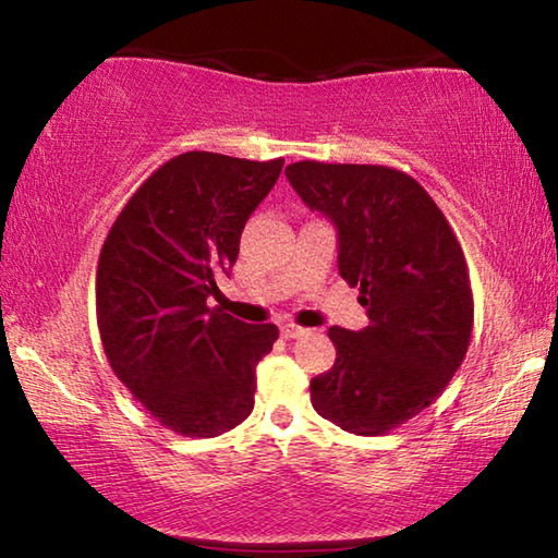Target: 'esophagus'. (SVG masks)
I'll list each match as a JSON object with an SVG mask.
<instances>
[{
    "label": "esophagus",
    "mask_w": 558,
    "mask_h": 558,
    "mask_svg": "<svg viewBox=\"0 0 558 558\" xmlns=\"http://www.w3.org/2000/svg\"><path fill=\"white\" fill-rule=\"evenodd\" d=\"M280 335L286 337V339H295V337L305 335V329L298 327V325H292V323H286V325H280Z\"/></svg>",
    "instance_id": "34e87169"
}]
</instances>
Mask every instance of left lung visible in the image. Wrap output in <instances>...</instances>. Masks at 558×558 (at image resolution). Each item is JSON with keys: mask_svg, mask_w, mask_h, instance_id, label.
<instances>
[{"mask_svg": "<svg viewBox=\"0 0 558 558\" xmlns=\"http://www.w3.org/2000/svg\"><path fill=\"white\" fill-rule=\"evenodd\" d=\"M290 184L339 235V276L369 325L329 327L335 366L310 381L315 411L356 436H384L438 399L465 359L472 290L462 248L413 177L381 165L295 162Z\"/></svg>", "mask_w": 558, "mask_h": 558, "instance_id": "1", "label": "left lung"}]
</instances>
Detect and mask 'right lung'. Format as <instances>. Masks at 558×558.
Returning a JSON list of instances; mask_svg holds the SVG:
<instances>
[{"instance_id": "1", "label": "right lung", "mask_w": 558, "mask_h": 558, "mask_svg": "<svg viewBox=\"0 0 558 558\" xmlns=\"http://www.w3.org/2000/svg\"><path fill=\"white\" fill-rule=\"evenodd\" d=\"M282 162L177 155L130 196L102 243L96 313L110 369L179 436L214 438L253 411L256 364L278 327L245 325L206 300L219 295Z\"/></svg>"}]
</instances>
